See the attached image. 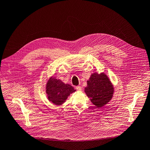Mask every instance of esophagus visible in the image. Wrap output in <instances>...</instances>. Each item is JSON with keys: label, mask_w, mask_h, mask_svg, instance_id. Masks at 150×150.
I'll return each mask as SVG.
<instances>
[{"label": "esophagus", "mask_w": 150, "mask_h": 150, "mask_svg": "<svg viewBox=\"0 0 150 150\" xmlns=\"http://www.w3.org/2000/svg\"><path fill=\"white\" fill-rule=\"evenodd\" d=\"M76 89L77 91H82V88L80 86H77L76 87Z\"/></svg>", "instance_id": "esophagus-1"}]
</instances>
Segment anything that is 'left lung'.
I'll list each match as a JSON object with an SVG mask.
<instances>
[{
	"mask_svg": "<svg viewBox=\"0 0 150 150\" xmlns=\"http://www.w3.org/2000/svg\"><path fill=\"white\" fill-rule=\"evenodd\" d=\"M113 91V85L105 73L92 74L85 88L87 96L97 108H101L110 101Z\"/></svg>",
	"mask_w": 150,
	"mask_h": 150,
	"instance_id": "8db88e82",
	"label": "left lung"
}]
</instances>
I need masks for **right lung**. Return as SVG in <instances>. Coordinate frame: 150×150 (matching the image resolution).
Instances as JSON below:
<instances>
[{
  "mask_svg": "<svg viewBox=\"0 0 150 150\" xmlns=\"http://www.w3.org/2000/svg\"><path fill=\"white\" fill-rule=\"evenodd\" d=\"M76 90L69 84L64 83L61 80L51 77L46 85V93L48 99L55 105H61L70 94Z\"/></svg>",
  "mask_w": 150,
  "mask_h": 150,
  "instance_id": "1",
  "label": "right lung"
}]
</instances>
